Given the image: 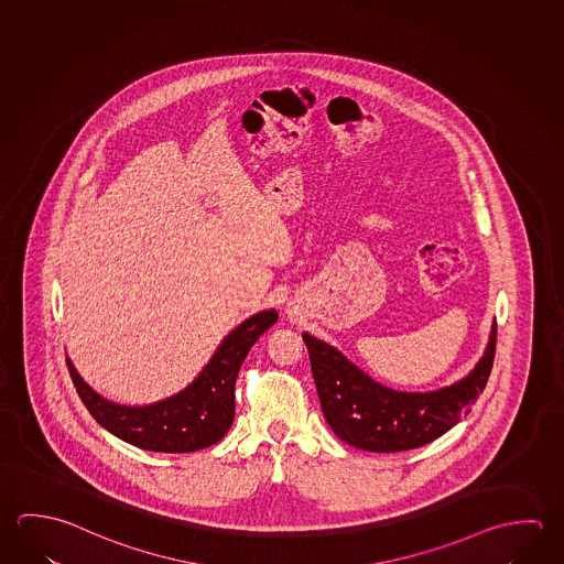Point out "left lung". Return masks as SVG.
<instances>
[{
    "mask_svg": "<svg viewBox=\"0 0 564 564\" xmlns=\"http://www.w3.org/2000/svg\"><path fill=\"white\" fill-rule=\"evenodd\" d=\"M326 422L343 442L365 452L392 454L430 444L469 414L491 375L497 325L474 372L455 384L412 394L394 392L350 365L333 346L303 335Z\"/></svg>",
    "mask_w": 564,
    "mask_h": 564,
    "instance_id": "obj_1",
    "label": "left lung"
}]
</instances>
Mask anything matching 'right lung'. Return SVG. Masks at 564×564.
Here are the masks:
<instances>
[{
	"instance_id": "1",
	"label": "right lung",
	"mask_w": 564,
	"mask_h": 564,
	"mask_svg": "<svg viewBox=\"0 0 564 564\" xmlns=\"http://www.w3.org/2000/svg\"><path fill=\"white\" fill-rule=\"evenodd\" d=\"M275 311L249 316L231 330L192 384L159 404L127 408L95 394L69 366L70 380L89 414L110 434L140 449L162 454H188L218 444L236 415V378L249 348L269 326Z\"/></svg>"
}]
</instances>
